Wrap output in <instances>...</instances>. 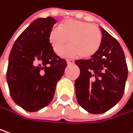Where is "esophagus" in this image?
<instances>
[{"label": "esophagus", "mask_w": 133, "mask_h": 133, "mask_svg": "<svg viewBox=\"0 0 133 133\" xmlns=\"http://www.w3.org/2000/svg\"><path fill=\"white\" fill-rule=\"evenodd\" d=\"M75 63V61L74 60H67V64L68 65H73Z\"/></svg>", "instance_id": "1"}]
</instances>
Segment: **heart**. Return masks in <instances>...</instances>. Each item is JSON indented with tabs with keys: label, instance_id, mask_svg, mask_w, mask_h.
Returning <instances> with one entry per match:
<instances>
[{
	"label": "heart",
	"instance_id": "1",
	"mask_svg": "<svg viewBox=\"0 0 133 133\" xmlns=\"http://www.w3.org/2000/svg\"><path fill=\"white\" fill-rule=\"evenodd\" d=\"M102 40V32L97 26L76 19L63 21L59 28L53 27L49 34V41L56 54H62L69 42L71 46L63 54L67 57L79 55L82 58H90L97 53Z\"/></svg>",
	"mask_w": 133,
	"mask_h": 133
}]
</instances>
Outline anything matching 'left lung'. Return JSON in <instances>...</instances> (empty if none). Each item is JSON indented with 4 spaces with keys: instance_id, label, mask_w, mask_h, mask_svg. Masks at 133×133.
Returning a JSON list of instances; mask_svg holds the SVG:
<instances>
[{
    "instance_id": "1",
    "label": "left lung",
    "mask_w": 133,
    "mask_h": 133,
    "mask_svg": "<svg viewBox=\"0 0 133 133\" xmlns=\"http://www.w3.org/2000/svg\"><path fill=\"white\" fill-rule=\"evenodd\" d=\"M101 30L103 40L97 53L90 59L75 61L80 68L75 81L77 101L93 114L105 113L120 101L128 75L120 44L102 27Z\"/></svg>"
}]
</instances>
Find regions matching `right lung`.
Wrapping results in <instances>:
<instances>
[{
    "label": "right lung",
    "instance_id": "obj_1",
    "mask_svg": "<svg viewBox=\"0 0 133 133\" xmlns=\"http://www.w3.org/2000/svg\"><path fill=\"white\" fill-rule=\"evenodd\" d=\"M55 23L51 17L32 21L19 36L9 55L6 81L10 94L26 111H38L51 103L67 66L49 41Z\"/></svg>",
    "mask_w": 133,
    "mask_h": 133
}]
</instances>
